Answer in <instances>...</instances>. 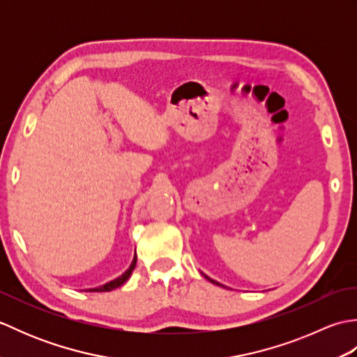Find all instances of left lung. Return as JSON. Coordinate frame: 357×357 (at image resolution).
Instances as JSON below:
<instances>
[{
    "instance_id": "obj_1",
    "label": "left lung",
    "mask_w": 357,
    "mask_h": 357,
    "mask_svg": "<svg viewBox=\"0 0 357 357\" xmlns=\"http://www.w3.org/2000/svg\"><path fill=\"white\" fill-rule=\"evenodd\" d=\"M207 278V276H206ZM208 280H210V282H213V284H216V285H221V284H219V282H216V280H213V279H210V278H207Z\"/></svg>"
}]
</instances>
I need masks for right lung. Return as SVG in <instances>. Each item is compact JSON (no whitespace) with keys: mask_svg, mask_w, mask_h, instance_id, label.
<instances>
[{"mask_svg":"<svg viewBox=\"0 0 357 357\" xmlns=\"http://www.w3.org/2000/svg\"><path fill=\"white\" fill-rule=\"evenodd\" d=\"M135 267H136V253H135V257H133V261H132V264H130V267H128L119 278L113 279V280H110V282L104 284V285H101V287L90 288V290H87V291H112V290H115V288L123 285V284L126 282V280H127L128 278H130V275H132V271L135 270Z\"/></svg>","mask_w":357,"mask_h":357,"instance_id":"add662e5","label":"right lung"}]
</instances>
